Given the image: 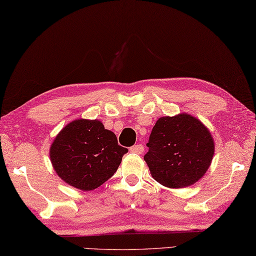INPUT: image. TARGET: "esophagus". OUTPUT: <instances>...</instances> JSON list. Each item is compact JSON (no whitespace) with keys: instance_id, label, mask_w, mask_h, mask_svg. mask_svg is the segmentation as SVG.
<instances>
[{"instance_id":"1","label":"esophagus","mask_w":256,"mask_h":256,"mask_svg":"<svg viewBox=\"0 0 256 256\" xmlns=\"http://www.w3.org/2000/svg\"><path fill=\"white\" fill-rule=\"evenodd\" d=\"M130 150H131L132 153L142 154V153H143V150H144V148H143V145L138 144V145H134V146H132V148H130Z\"/></svg>"}]
</instances>
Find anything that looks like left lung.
<instances>
[{"mask_svg": "<svg viewBox=\"0 0 256 256\" xmlns=\"http://www.w3.org/2000/svg\"><path fill=\"white\" fill-rule=\"evenodd\" d=\"M148 148L144 160L152 177L162 186L176 189L202 178L214 155L209 128L188 113L157 120Z\"/></svg>", "mask_w": 256, "mask_h": 256, "instance_id": "obj_1", "label": "left lung"}]
</instances>
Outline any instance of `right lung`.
Masks as SVG:
<instances>
[{"label": "right lung", "instance_id": "obj_1", "mask_svg": "<svg viewBox=\"0 0 256 256\" xmlns=\"http://www.w3.org/2000/svg\"><path fill=\"white\" fill-rule=\"evenodd\" d=\"M128 150L99 120L77 118L57 134L50 156L54 170L64 182L90 192L114 175Z\"/></svg>", "mask_w": 256, "mask_h": 256}]
</instances>
